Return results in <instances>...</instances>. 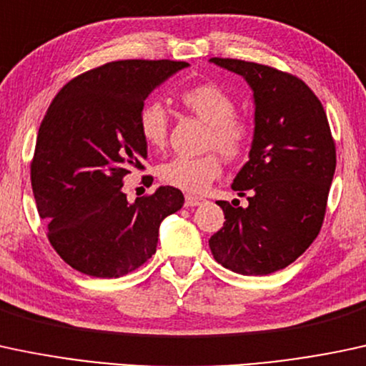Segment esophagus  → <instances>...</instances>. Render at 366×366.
I'll list each match as a JSON object with an SVG mask.
<instances>
[{
  "mask_svg": "<svg viewBox=\"0 0 366 366\" xmlns=\"http://www.w3.org/2000/svg\"><path fill=\"white\" fill-rule=\"evenodd\" d=\"M202 202H204L202 197H195V195L184 197V205H187V207H195V205H200Z\"/></svg>",
  "mask_w": 366,
  "mask_h": 366,
  "instance_id": "34e87169",
  "label": "esophagus"
}]
</instances>
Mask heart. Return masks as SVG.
Segmentation results:
<instances>
[{
	"mask_svg": "<svg viewBox=\"0 0 366 366\" xmlns=\"http://www.w3.org/2000/svg\"><path fill=\"white\" fill-rule=\"evenodd\" d=\"M182 104L209 124V149L219 150L227 159H238L250 145V126L238 119L237 104L232 94L214 83L192 86L182 93ZM139 133L150 149H162L169 131V116L159 102H150L139 112ZM223 172L219 157L178 155L159 167V178L169 187L187 194H202Z\"/></svg>",
	"mask_w": 366,
	"mask_h": 366,
	"instance_id": "1",
	"label": "heart"
}]
</instances>
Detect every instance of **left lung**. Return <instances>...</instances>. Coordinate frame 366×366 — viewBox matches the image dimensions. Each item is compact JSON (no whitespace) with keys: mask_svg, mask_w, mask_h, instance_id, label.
Wrapping results in <instances>:
<instances>
[{"mask_svg":"<svg viewBox=\"0 0 366 366\" xmlns=\"http://www.w3.org/2000/svg\"><path fill=\"white\" fill-rule=\"evenodd\" d=\"M252 89L249 161L233 179L247 207L219 200L224 224L209 238L214 259L240 274L283 269L313 244L335 172V145L322 104L299 77L268 65L211 59Z\"/></svg>","mask_w":366,"mask_h":366,"instance_id":"left-lung-1","label":"left lung"}]
</instances>
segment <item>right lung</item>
I'll return each mask as SVG.
<instances>
[{
    "mask_svg": "<svg viewBox=\"0 0 366 366\" xmlns=\"http://www.w3.org/2000/svg\"><path fill=\"white\" fill-rule=\"evenodd\" d=\"M187 67L110 61L74 77L48 107L31 164L32 194L53 249L77 272L117 278L139 268L155 254L164 217L183 207L174 187L128 202L122 178L147 159L143 102Z\"/></svg>",
    "mask_w": 366,
    "mask_h": 366,
    "instance_id": "obj_1",
    "label": "right lung"
}]
</instances>
